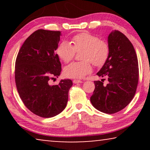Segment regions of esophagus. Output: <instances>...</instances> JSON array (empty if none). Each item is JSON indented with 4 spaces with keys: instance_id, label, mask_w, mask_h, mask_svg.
<instances>
[{
    "instance_id": "esophagus-1",
    "label": "esophagus",
    "mask_w": 150,
    "mask_h": 150,
    "mask_svg": "<svg viewBox=\"0 0 150 150\" xmlns=\"http://www.w3.org/2000/svg\"><path fill=\"white\" fill-rule=\"evenodd\" d=\"M73 83H74V84H78V83H83V82H82L81 80H76V79H74L73 81Z\"/></svg>"
}]
</instances>
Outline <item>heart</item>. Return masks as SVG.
I'll return each instance as SVG.
<instances>
[{"mask_svg":"<svg viewBox=\"0 0 150 150\" xmlns=\"http://www.w3.org/2000/svg\"><path fill=\"white\" fill-rule=\"evenodd\" d=\"M72 44L64 40L59 44L57 54L63 62L67 63L72 60L76 51H82L83 61L74 62L64 68V74L69 78L81 79L92 71L91 63L101 67L106 62L109 55L107 43L87 33L76 35L72 38Z\"/></svg>","mask_w":150,"mask_h":150,"instance_id":"obj_1","label":"heart"}]
</instances>
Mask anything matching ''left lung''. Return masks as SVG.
I'll use <instances>...</instances> for the list:
<instances>
[{
    "label": "left lung",
    "instance_id": "1",
    "mask_svg": "<svg viewBox=\"0 0 150 150\" xmlns=\"http://www.w3.org/2000/svg\"><path fill=\"white\" fill-rule=\"evenodd\" d=\"M109 55L97 73L107 77L108 83L96 81L90 100L96 109L112 114L124 108L134 98L139 81L138 59L130 40L122 33L112 30L108 37Z\"/></svg>",
    "mask_w": 150,
    "mask_h": 150
}]
</instances>
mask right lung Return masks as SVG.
I'll return each instance as SVG.
<instances>
[{
	"label": "right lung",
	"instance_id": "1",
	"mask_svg": "<svg viewBox=\"0 0 150 150\" xmlns=\"http://www.w3.org/2000/svg\"><path fill=\"white\" fill-rule=\"evenodd\" d=\"M61 31L40 29L25 40L16 61L15 80L26 107L37 115L52 117L66 107L72 81L61 80L50 85L49 80L59 76L61 64L55 54Z\"/></svg>",
	"mask_w": 150,
	"mask_h": 150
}]
</instances>
